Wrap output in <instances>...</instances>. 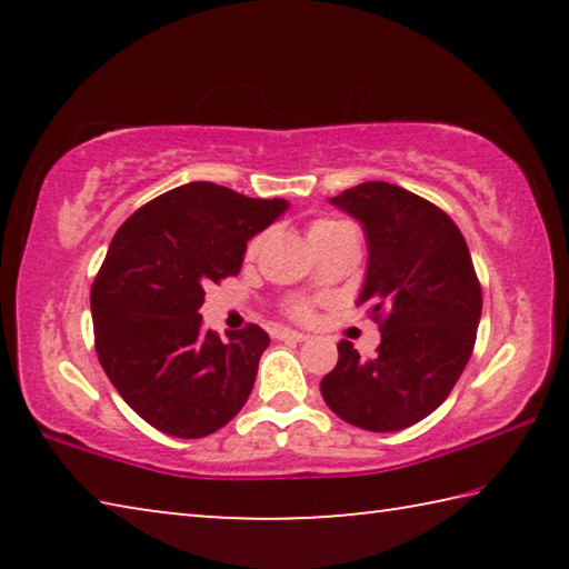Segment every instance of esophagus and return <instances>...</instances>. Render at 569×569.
Segmentation results:
<instances>
[{"label": "esophagus", "instance_id": "1", "mask_svg": "<svg viewBox=\"0 0 569 569\" xmlns=\"http://www.w3.org/2000/svg\"><path fill=\"white\" fill-rule=\"evenodd\" d=\"M278 341H306L308 336L306 333H298V331H291V329H281L276 333Z\"/></svg>", "mask_w": 569, "mask_h": 569}]
</instances>
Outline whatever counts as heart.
I'll return each instance as SVG.
<instances>
[{
  "mask_svg": "<svg viewBox=\"0 0 569 569\" xmlns=\"http://www.w3.org/2000/svg\"><path fill=\"white\" fill-rule=\"evenodd\" d=\"M349 228H351V226L346 223V220H339V218H319V220H313L311 226H308V238H311V243H313V248H316V246H321L323 240L339 236L341 230H349ZM261 243H263V236L250 238L248 246H246V256H248V258L256 256L258 248H261ZM288 313H291L293 319H298V321H306V319H311L313 303L308 301V298H293V301L288 303Z\"/></svg>",
  "mask_w": 569,
  "mask_h": 569,
  "instance_id": "heart-1",
  "label": "heart"
}]
</instances>
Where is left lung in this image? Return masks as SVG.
I'll return each mask as SVG.
<instances>
[{"instance_id":"8db88e82","label":"left lung","mask_w":569,"mask_h":569,"mask_svg":"<svg viewBox=\"0 0 569 569\" xmlns=\"http://www.w3.org/2000/svg\"><path fill=\"white\" fill-rule=\"evenodd\" d=\"M331 203L366 230L369 271L356 306L379 323L381 343L363 359L341 341L323 401L366 431L407 429L449 397L475 351L481 286L467 240L445 210L391 182H361Z\"/></svg>"}]
</instances>
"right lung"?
Here are the masks:
<instances>
[{
	"instance_id": "obj_1",
	"label": "right lung",
	"mask_w": 569,
	"mask_h": 569,
	"mask_svg": "<svg viewBox=\"0 0 569 569\" xmlns=\"http://www.w3.org/2000/svg\"><path fill=\"white\" fill-rule=\"evenodd\" d=\"M286 208L188 182L114 233L90 291L94 351L124 403L162 435L208 437L243 409L271 339L246 323L220 341L198 311L206 286L238 276L248 238Z\"/></svg>"
}]
</instances>
